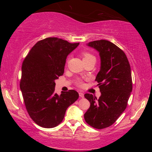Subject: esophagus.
<instances>
[{"mask_svg": "<svg viewBox=\"0 0 152 152\" xmlns=\"http://www.w3.org/2000/svg\"><path fill=\"white\" fill-rule=\"evenodd\" d=\"M79 96H80V97H81V98H84V94L82 93V92H79Z\"/></svg>", "mask_w": 152, "mask_h": 152, "instance_id": "34e87169", "label": "esophagus"}]
</instances>
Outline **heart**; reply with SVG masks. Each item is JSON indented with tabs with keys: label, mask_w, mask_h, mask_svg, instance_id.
I'll list each match as a JSON object with an SVG mask.
<instances>
[{
	"label": "heart",
	"mask_w": 152,
	"mask_h": 152,
	"mask_svg": "<svg viewBox=\"0 0 152 152\" xmlns=\"http://www.w3.org/2000/svg\"><path fill=\"white\" fill-rule=\"evenodd\" d=\"M82 57H83V60H87V59H90L92 58H94L93 56L88 52H83L82 53ZM78 86H82V82L81 81H78Z\"/></svg>",
	"instance_id": "heart-1"
}]
</instances>
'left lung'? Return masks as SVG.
Instances as JSON below:
<instances>
[{
	"label": "left lung",
	"mask_w": 152,
	"mask_h": 152,
	"mask_svg": "<svg viewBox=\"0 0 152 152\" xmlns=\"http://www.w3.org/2000/svg\"><path fill=\"white\" fill-rule=\"evenodd\" d=\"M87 45L99 53L101 68L95 80L101 95L97 99L84 94L91 106L84 117L91 127L101 129L113 125L127 107L132 91L131 67L123 51L109 41H94Z\"/></svg>",
	"instance_id": "left-lung-1"
}]
</instances>
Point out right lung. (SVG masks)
Masks as SVG:
<instances>
[{
  "label": "right lung",
  "mask_w": 152,
  "mask_h": 152,
  "mask_svg": "<svg viewBox=\"0 0 152 152\" xmlns=\"http://www.w3.org/2000/svg\"><path fill=\"white\" fill-rule=\"evenodd\" d=\"M78 45L46 38L35 43L23 62L20 88L30 117L41 127L60 124L68 107L78 99L74 90L62 91L60 95L55 92V80L63 75L67 56Z\"/></svg>",
  "instance_id": "obj_1"
}]
</instances>
